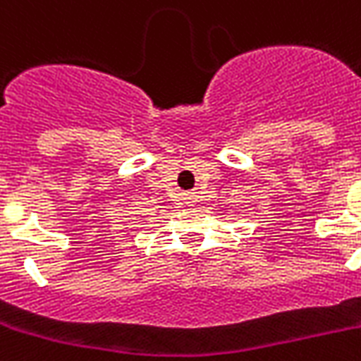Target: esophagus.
Listing matches in <instances>:
<instances>
[{
  "label": "esophagus",
  "mask_w": 361,
  "mask_h": 361,
  "mask_svg": "<svg viewBox=\"0 0 361 361\" xmlns=\"http://www.w3.org/2000/svg\"><path fill=\"white\" fill-rule=\"evenodd\" d=\"M183 200H185L187 206H195V204H197V197H195L192 192H185V197H183Z\"/></svg>",
  "instance_id": "1"
}]
</instances>
